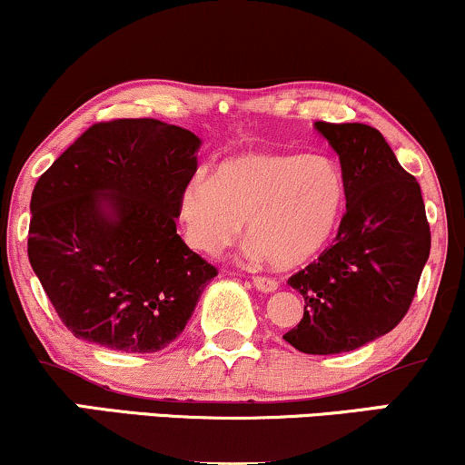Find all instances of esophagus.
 Segmentation results:
<instances>
[{"mask_svg": "<svg viewBox=\"0 0 465 465\" xmlns=\"http://www.w3.org/2000/svg\"><path fill=\"white\" fill-rule=\"evenodd\" d=\"M253 286L257 290H262V292H275V290L279 288V283H277V279H272V277L257 275V277H253Z\"/></svg>", "mask_w": 465, "mask_h": 465, "instance_id": "1", "label": "esophagus"}]
</instances>
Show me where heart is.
<instances>
[{"instance_id": "1", "label": "heart", "mask_w": 465, "mask_h": 465, "mask_svg": "<svg viewBox=\"0 0 465 465\" xmlns=\"http://www.w3.org/2000/svg\"><path fill=\"white\" fill-rule=\"evenodd\" d=\"M346 186L327 155L244 151L194 175L179 194L190 247L214 255L247 223L249 255L294 268L321 253L342 221Z\"/></svg>"}]
</instances>
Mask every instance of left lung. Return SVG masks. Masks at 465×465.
I'll return each instance as SVG.
<instances>
[{
  "label": "left lung",
  "instance_id": "left-lung-1",
  "mask_svg": "<svg viewBox=\"0 0 465 465\" xmlns=\"http://www.w3.org/2000/svg\"><path fill=\"white\" fill-rule=\"evenodd\" d=\"M314 127L340 158L346 214L335 244L288 279L305 310L283 340L301 353L333 355L360 349L402 321L429 260L430 232L420 183L381 132L363 123L316 121Z\"/></svg>",
  "mask_w": 465,
  "mask_h": 465
}]
</instances>
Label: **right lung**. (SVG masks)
<instances>
[{
    "mask_svg": "<svg viewBox=\"0 0 465 465\" xmlns=\"http://www.w3.org/2000/svg\"><path fill=\"white\" fill-rule=\"evenodd\" d=\"M199 147L155 119L94 123L38 177L27 257L75 338L155 353L183 331L216 277L175 225Z\"/></svg>",
    "mask_w": 465,
    "mask_h": 465,
    "instance_id": "obj_1",
    "label": "right lung"
}]
</instances>
